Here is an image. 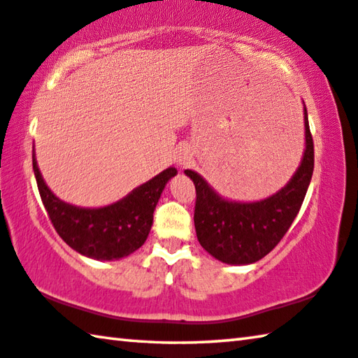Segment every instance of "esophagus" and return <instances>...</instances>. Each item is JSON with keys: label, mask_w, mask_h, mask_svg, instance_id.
Instances as JSON below:
<instances>
[{"label": "esophagus", "mask_w": 358, "mask_h": 358, "mask_svg": "<svg viewBox=\"0 0 358 358\" xmlns=\"http://www.w3.org/2000/svg\"><path fill=\"white\" fill-rule=\"evenodd\" d=\"M191 161H192L191 151L187 150V148H181V150L178 151V155H177L178 166H180V167H187V166L191 164Z\"/></svg>", "instance_id": "esophagus-1"}]
</instances>
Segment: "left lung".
<instances>
[{"instance_id": "1", "label": "left lung", "mask_w": 358, "mask_h": 358, "mask_svg": "<svg viewBox=\"0 0 358 358\" xmlns=\"http://www.w3.org/2000/svg\"><path fill=\"white\" fill-rule=\"evenodd\" d=\"M305 151L299 169L280 191L256 202L222 197L197 172L185 171L196 186L194 226L199 243L210 256L229 265H250L280 243L300 211L314 171V145L306 107Z\"/></svg>"}]
</instances>
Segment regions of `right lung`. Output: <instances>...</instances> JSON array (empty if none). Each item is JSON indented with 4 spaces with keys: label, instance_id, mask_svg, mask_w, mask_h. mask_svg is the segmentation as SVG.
<instances>
[{
    "label": "right lung",
    "instance_id": "1",
    "mask_svg": "<svg viewBox=\"0 0 358 358\" xmlns=\"http://www.w3.org/2000/svg\"><path fill=\"white\" fill-rule=\"evenodd\" d=\"M33 171L42 203L53 227L72 250L96 260H118L137 251L153 226V213L167 181L177 175L169 167L128 196L99 208L77 207L58 199L45 185L33 153Z\"/></svg>",
    "mask_w": 358,
    "mask_h": 358
}]
</instances>
